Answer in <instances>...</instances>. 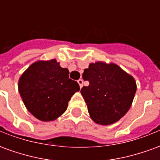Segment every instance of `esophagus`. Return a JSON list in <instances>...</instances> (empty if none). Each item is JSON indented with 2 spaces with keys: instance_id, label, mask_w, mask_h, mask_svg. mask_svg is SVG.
Listing matches in <instances>:
<instances>
[{
  "instance_id": "1",
  "label": "esophagus",
  "mask_w": 160,
  "mask_h": 160,
  "mask_svg": "<svg viewBox=\"0 0 160 160\" xmlns=\"http://www.w3.org/2000/svg\"><path fill=\"white\" fill-rule=\"evenodd\" d=\"M78 83H79V85H80V88L83 87V80H82V79H80V80H78Z\"/></svg>"
}]
</instances>
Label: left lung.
Wrapping results in <instances>:
<instances>
[{
	"instance_id": "left-lung-1",
	"label": "left lung",
	"mask_w": 160,
	"mask_h": 160,
	"mask_svg": "<svg viewBox=\"0 0 160 160\" xmlns=\"http://www.w3.org/2000/svg\"><path fill=\"white\" fill-rule=\"evenodd\" d=\"M82 77L89 86L82 87L80 92L95 122L112 124L127 113L136 92L131 75L117 64L97 62L84 70Z\"/></svg>"
}]
</instances>
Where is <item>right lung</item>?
<instances>
[{"mask_svg":"<svg viewBox=\"0 0 160 160\" xmlns=\"http://www.w3.org/2000/svg\"><path fill=\"white\" fill-rule=\"evenodd\" d=\"M69 71L56 59L36 62L19 80V92L26 109L38 120H56L66 111L68 101L80 91Z\"/></svg>","mask_w":160,"mask_h":160,"instance_id":"right-lung-1","label":"right lung"}]
</instances>
